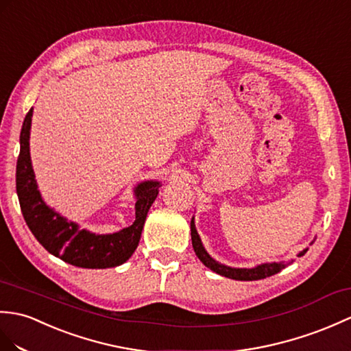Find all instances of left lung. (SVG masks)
Wrapping results in <instances>:
<instances>
[{"label": "left lung", "mask_w": 351, "mask_h": 351, "mask_svg": "<svg viewBox=\"0 0 351 351\" xmlns=\"http://www.w3.org/2000/svg\"><path fill=\"white\" fill-rule=\"evenodd\" d=\"M191 242H193V248H194V252L195 256L199 257L200 262L205 265L206 267H209L210 271H214L219 275L226 276V278H232V280H238V281H256V280H263L266 278V276H272L275 274L281 272L284 267H286L289 263H263V265H258L256 267H251V269H245V267H230V266H226V265H221L218 263L217 260H214L213 257H210L206 250L203 248L202 245V241H200V236L197 233V230H195V224H194V218L191 219ZM308 251L304 250L300 251L298 257L304 256L305 252ZM293 262V260H291ZM290 262V263H291Z\"/></svg>", "instance_id": "1"}]
</instances>
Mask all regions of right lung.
I'll use <instances>...</instances> for the list:
<instances>
[{
  "mask_svg": "<svg viewBox=\"0 0 351 351\" xmlns=\"http://www.w3.org/2000/svg\"><path fill=\"white\" fill-rule=\"evenodd\" d=\"M32 108L23 119L21 151L16 165V191L22 215L36 239L65 263L86 269L115 267L132 257L141 241L143 224L154 200L157 199L158 181H145L134 189L136 219L132 226L112 234H95L73 221H67L49 208L37 190L36 175L29 157V130Z\"/></svg>",
  "mask_w": 351,
  "mask_h": 351,
  "instance_id": "obj_1",
  "label": "right lung"
}]
</instances>
